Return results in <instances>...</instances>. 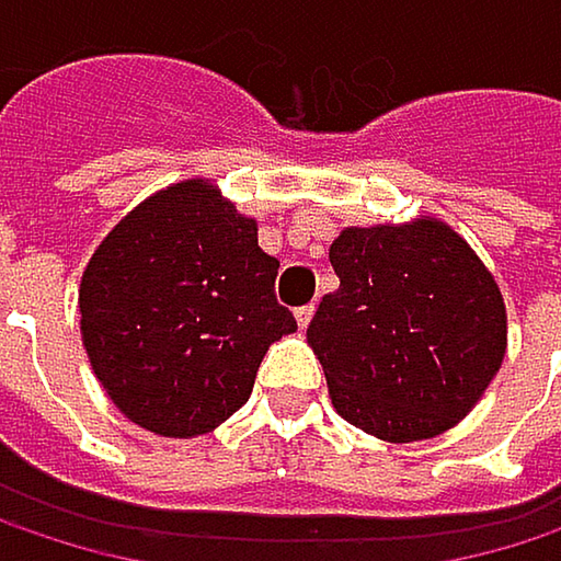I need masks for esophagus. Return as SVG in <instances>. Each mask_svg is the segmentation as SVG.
<instances>
[{
	"label": "esophagus",
	"instance_id": "obj_1",
	"mask_svg": "<svg viewBox=\"0 0 561 561\" xmlns=\"http://www.w3.org/2000/svg\"><path fill=\"white\" fill-rule=\"evenodd\" d=\"M311 318H314V305H301V308H295V321H298V328H308V324H311Z\"/></svg>",
	"mask_w": 561,
	"mask_h": 561
}]
</instances>
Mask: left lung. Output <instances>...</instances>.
Returning <instances> with one entry per match:
<instances>
[{
	"label": "left lung",
	"instance_id": "left-lung-1",
	"mask_svg": "<svg viewBox=\"0 0 561 561\" xmlns=\"http://www.w3.org/2000/svg\"><path fill=\"white\" fill-rule=\"evenodd\" d=\"M337 291L311 324L334 409L383 442L451 428L488 390L506 347L494 276L438 220L351 227L331 243Z\"/></svg>",
	"mask_w": 561,
	"mask_h": 561
}]
</instances>
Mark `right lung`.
Wrapping results in <instances>:
<instances>
[{"mask_svg": "<svg viewBox=\"0 0 561 561\" xmlns=\"http://www.w3.org/2000/svg\"><path fill=\"white\" fill-rule=\"evenodd\" d=\"M276 273L256 220L207 181H181L123 217L80 282L83 347L116 409L169 438L233 415L270 344L295 331Z\"/></svg>", "mask_w": 561, "mask_h": 561, "instance_id": "obj_1", "label": "right lung"}]
</instances>
